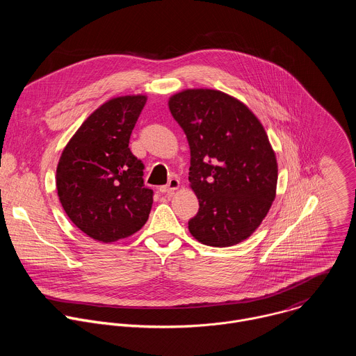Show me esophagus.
Segmentation results:
<instances>
[{"instance_id":"esophagus-1","label":"esophagus","mask_w":356,"mask_h":356,"mask_svg":"<svg viewBox=\"0 0 356 356\" xmlns=\"http://www.w3.org/2000/svg\"><path fill=\"white\" fill-rule=\"evenodd\" d=\"M180 187V180L179 179H170L168 184L161 186V191L166 193V194H172L175 190H177Z\"/></svg>"}]
</instances>
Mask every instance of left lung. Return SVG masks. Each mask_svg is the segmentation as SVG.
Listing matches in <instances>:
<instances>
[{
  "mask_svg": "<svg viewBox=\"0 0 356 356\" xmlns=\"http://www.w3.org/2000/svg\"><path fill=\"white\" fill-rule=\"evenodd\" d=\"M169 110L190 146L188 181L200 204L190 234L216 248L242 242L276 197L277 162L264 125L242 101L211 88L172 95Z\"/></svg>",
  "mask_w": 356,
  "mask_h": 356,
  "instance_id": "obj_1",
  "label": "left lung"
}]
</instances>
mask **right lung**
Returning <instances> with one entry per match:
<instances>
[{
	"mask_svg": "<svg viewBox=\"0 0 356 356\" xmlns=\"http://www.w3.org/2000/svg\"><path fill=\"white\" fill-rule=\"evenodd\" d=\"M146 95H122L99 106L76 131L56 169L60 204L72 222L98 242H115L149 218L154 191L129 138Z\"/></svg>",
	"mask_w": 356,
	"mask_h": 356,
	"instance_id": "1",
	"label": "right lung"
}]
</instances>
